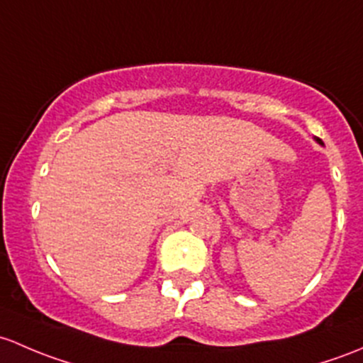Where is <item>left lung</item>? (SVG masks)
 <instances>
[{
  "mask_svg": "<svg viewBox=\"0 0 363 363\" xmlns=\"http://www.w3.org/2000/svg\"><path fill=\"white\" fill-rule=\"evenodd\" d=\"M318 141H320V140H318ZM320 143H321V141H320Z\"/></svg>",
  "mask_w": 363,
  "mask_h": 363,
  "instance_id": "left-lung-1",
  "label": "left lung"
}]
</instances>
